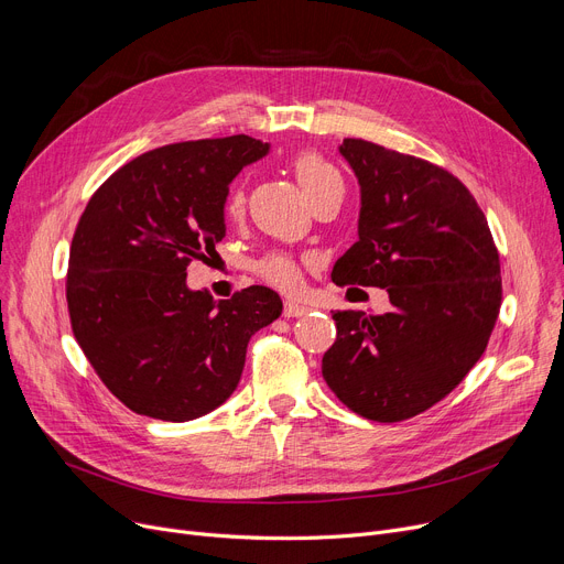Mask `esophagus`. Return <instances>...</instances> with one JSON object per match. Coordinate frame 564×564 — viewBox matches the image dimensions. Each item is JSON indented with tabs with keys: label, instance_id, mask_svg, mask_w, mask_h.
Returning a JSON list of instances; mask_svg holds the SVG:
<instances>
[{
	"label": "esophagus",
	"instance_id": "1",
	"mask_svg": "<svg viewBox=\"0 0 564 564\" xmlns=\"http://www.w3.org/2000/svg\"><path fill=\"white\" fill-rule=\"evenodd\" d=\"M306 313H308V306L302 304V302H297V300H288V302L283 304V315H285V317H302V315H306Z\"/></svg>",
	"mask_w": 564,
	"mask_h": 564
}]
</instances>
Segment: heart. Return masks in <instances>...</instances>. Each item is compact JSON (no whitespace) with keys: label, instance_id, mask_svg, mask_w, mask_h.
Returning a JSON list of instances; mask_svg holds the SVG:
<instances>
[{"label":"heart","instance_id":"1","mask_svg":"<svg viewBox=\"0 0 564 564\" xmlns=\"http://www.w3.org/2000/svg\"><path fill=\"white\" fill-rule=\"evenodd\" d=\"M292 169H294V175H297L304 194L311 200L317 198L322 192H327L329 187L340 185V175L336 173V169L317 153L297 155L292 160ZM242 207H245V192L242 187H235L226 198V213L230 217H237L242 213ZM253 270L262 281L272 283L274 288H281V290H292L300 283V260L285 251L264 253L262 258L256 260Z\"/></svg>","mask_w":564,"mask_h":564}]
</instances>
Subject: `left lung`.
Masks as SVG:
<instances>
[{"mask_svg":"<svg viewBox=\"0 0 564 564\" xmlns=\"http://www.w3.org/2000/svg\"><path fill=\"white\" fill-rule=\"evenodd\" d=\"M340 153L359 177L361 215L359 242L332 281L387 288L391 311H336L322 377L354 413L398 423L446 398L480 361L502 300L498 249L451 171L366 139H345Z\"/></svg>","mask_w":564,"mask_h":564,"instance_id":"1","label":"left lung"}]
</instances>
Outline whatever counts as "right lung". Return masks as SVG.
<instances>
[{
	"label": "right lung",
	"mask_w": 564,
	"mask_h": 564,
	"mask_svg": "<svg viewBox=\"0 0 564 564\" xmlns=\"http://www.w3.org/2000/svg\"><path fill=\"white\" fill-rule=\"evenodd\" d=\"M270 145L232 134L148 151L96 189L77 221L66 276L84 357L128 409L185 423L224 404L247 345L281 315L262 285L215 302L187 288L192 260L226 235L228 183Z\"/></svg>",
	"instance_id": "1"
}]
</instances>
